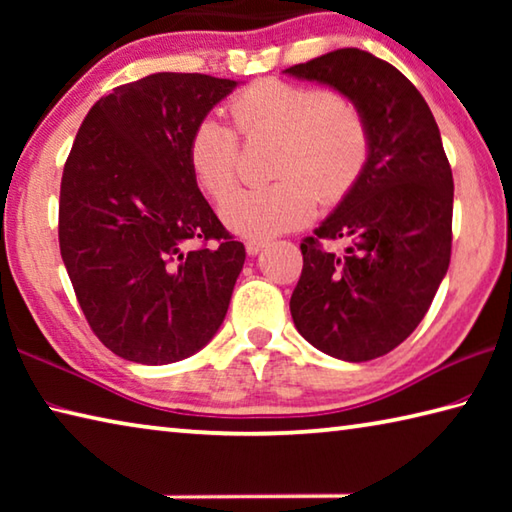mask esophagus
<instances>
[{
    "instance_id": "obj_1",
    "label": "esophagus",
    "mask_w": 512,
    "mask_h": 512,
    "mask_svg": "<svg viewBox=\"0 0 512 512\" xmlns=\"http://www.w3.org/2000/svg\"><path fill=\"white\" fill-rule=\"evenodd\" d=\"M268 246L266 239H248L246 241V253L248 255H257L259 250H264Z\"/></svg>"
}]
</instances>
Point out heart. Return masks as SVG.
<instances>
[{"label": "heart", "instance_id": "1", "mask_svg": "<svg viewBox=\"0 0 512 512\" xmlns=\"http://www.w3.org/2000/svg\"><path fill=\"white\" fill-rule=\"evenodd\" d=\"M230 115L246 137H277L275 173L284 176L225 198L219 214L235 235L273 237L298 228L314 216L316 192L336 201L366 167V121L339 92L266 79L239 92L230 101ZM187 160L205 194L225 196L237 178V133L221 119L203 117L189 137Z\"/></svg>", "mask_w": 512, "mask_h": 512}]
</instances>
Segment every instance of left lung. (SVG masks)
I'll list each match as a JSON object with an SVG mask.
<instances>
[{
  "instance_id": "1",
  "label": "left lung",
  "mask_w": 512,
  "mask_h": 512,
  "mask_svg": "<svg viewBox=\"0 0 512 512\" xmlns=\"http://www.w3.org/2000/svg\"><path fill=\"white\" fill-rule=\"evenodd\" d=\"M284 74L348 97L370 140L357 183L300 244L293 323L334 359L384 357L420 325L449 268L454 180L438 124L400 69L368 51L336 49ZM323 238L351 246L336 256Z\"/></svg>"
}]
</instances>
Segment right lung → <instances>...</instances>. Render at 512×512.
<instances>
[{"label":"right lung","mask_w":512,"mask_h":512,"mask_svg":"<svg viewBox=\"0 0 512 512\" xmlns=\"http://www.w3.org/2000/svg\"><path fill=\"white\" fill-rule=\"evenodd\" d=\"M237 81L158 72L90 108L63 169L60 255L85 318L117 357L164 366L219 332L246 248L189 169L198 121Z\"/></svg>","instance_id":"1"}]
</instances>
